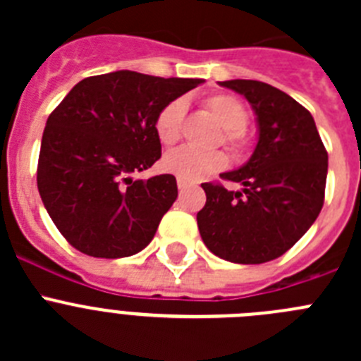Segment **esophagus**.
<instances>
[{
	"label": "esophagus",
	"instance_id": "esophagus-1",
	"mask_svg": "<svg viewBox=\"0 0 361 361\" xmlns=\"http://www.w3.org/2000/svg\"><path fill=\"white\" fill-rule=\"evenodd\" d=\"M177 186H178V191H184V190H188V188H190V184L184 183L183 178H178V180H177Z\"/></svg>",
	"mask_w": 361,
	"mask_h": 361
}]
</instances>
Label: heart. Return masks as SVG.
Wrapping results in <instances>:
<instances>
[{
	"label": "heart",
	"instance_id": "b5f03b06",
	"mask_svg": "<svg viewBox=\"0 0 361 361\" xmlns=\"http://www.w3.org/2000/svg\"><path fill=\"white\" fill-rule=\"evenodd\" d=\"M204 106L213 116V119L222 128V142L233 153L244 152L247 145L245 124H247V110L237 97L228 94L209 95L204 99ZM186 116L184 99H173L157 114L155 119V133L164 146H173L180 141ZM228 164L224 152H197L193 148H178L166 153L162 159V168L183 178L184 183H199L209 175L219 173Z\"/></svg>",
	"mask_w": 361,
	"mask_h": 361
}]
</instances>
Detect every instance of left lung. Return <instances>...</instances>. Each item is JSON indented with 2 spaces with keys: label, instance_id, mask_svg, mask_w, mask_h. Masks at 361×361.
<instances>
[{
  "label": "left lung",
  "instance_id": "obj_1",
  "mask_svg": "<svg viewBox=\"0 0 361 361\" xmlns=\"http://www.w3.org/2000/svg\"><path fill=\"white\" fill-rule=\"evenodd\" d=\"M219 85L250 101L258 142L242 168L220 175L242 184L240 191L220 183L202 184L200 237L228 262H269L291 250L317 220L325 197L327 149L309 110L286 92L253 79Z\"/></svg>",
  "mask_w": 361,
  "mask_h": 361
}]
</instances>
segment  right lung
I'll return each mask as SVG.
<instances>
[{"label": "right lung", "mask_w": 361, "mask_h": 361, "mask_svg": "<svg viewBox=\"0 0 361 361\" xmlns=\"http://www.w3.org/2000/svg\"><path fill=\"white\" fill-rule=\"evenodd\" d=\"M200 82L117 70L82 79L57 104L41 139L37 190L70 245L123 258L152 242L177 199V180L132 173L161 159L159 111Z\"/></svg>", "instance_id": "add662e5"}]
</instances>
